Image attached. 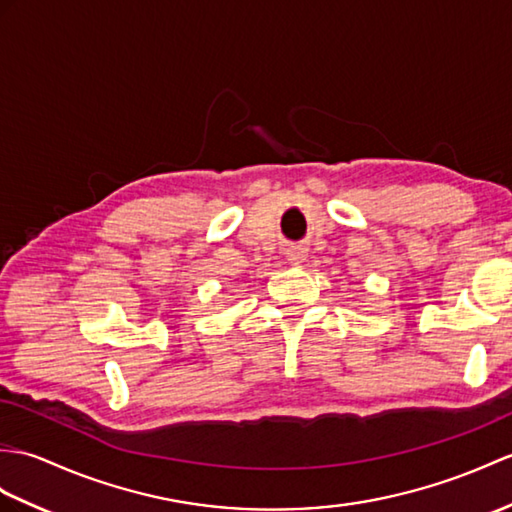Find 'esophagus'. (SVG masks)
Listing matches in <instances>:
<instances>
[{
  "instance_id": "obj_1",
  "label": "esophagus",
  "mask_w": 512,
  "mask_h": 512,
  "mask_svg": "<svg viewBox=\"0 0 512 512\" xmlns=\"http://www.w3.org/2000/svg\"><path fill=\"white\" fill-rule=\"evenodd\" d=\"M305 257H307V253H305V248H301V246L285 248V259H288V264H292V266H301Z\"/></svg>"
}]
</instances>
